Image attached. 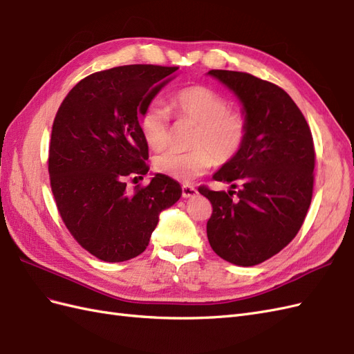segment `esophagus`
Returning a JSON list of instances; mask_svg holds the SVG:
<instances>
[{
	"label": "esophagus",
	"mask_w": 354,
	"mask_h": 354,
	"mask_svg": "<svg viewBox=\"0 0 354 354\" xmlns=\"http://www.w3.org/2000/svg\"><path fill=\"white\" fill-rule=\"evenodd\" d=\"M181 190H183V196L185 198H194L198 194V190L194 186H189V185H183Z\"/></svg>",
	"instance_id": "1"
}]
</instances>
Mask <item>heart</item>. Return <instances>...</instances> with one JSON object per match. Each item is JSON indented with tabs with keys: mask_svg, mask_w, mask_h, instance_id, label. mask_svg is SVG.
Returning <instances> with one entry per match:
<instances>
[{
	"mask_svg": "<svg viewBox=\"0 0 354 354\" xmlns=\"http://www.w3.org/2000/svg\"><path fill=\"white\" fill-rule=\"evenodd\" d=\"M169 112L180 122L196 125L192 136V151H167L155 158L153 167L160 174L178 181H192L205 174L217 162L227 164L241 152L248 136L243 113L230 109L221 94L205 85H187L171 95ZM138 128L146 145L160 151L169 140V115L162 104L152 103L138 118Z\"/></svg>",
	"mask_w": 354,
	"mask_h": 354,
	"instance_id": "b5f03b06",
	"label": "heart"
}]
</instances>
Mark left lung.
<instances>
[{"mask_svg":"<svg viewBox=\"0 0 354 354\" xmlns=\"http://www.w3.org/2000/svg\"><path fill=\"white\" fill-rule=\"evenodd\" d=\"M208 73L238 95L248 136L212 177L230 190L198 189L212 205L207 236L223 260L250 267L282 251L303 226L313 196V137L281 87L246 72Z\"/></svg>","mask_w":354,"mask_h":354,"instance_id":"8db88e82","label":"left lung"}]
</instances>
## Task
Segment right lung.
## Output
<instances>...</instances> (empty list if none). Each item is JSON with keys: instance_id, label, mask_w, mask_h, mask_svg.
<instances>
[{"instance_id": "obj_1", "label": "right lung", "mask_w": 354, "mask_h": 354, "mask_svg": "<svg viewBox=\"0 0 354 354\" xmlns=\"http://www.w3.org/2000/svg\"><path fill=\"white\" fill-rule=\"evenodd\" d=\"M177 66L127 65L88 75L68 93L53 122L48 174L65 226L84 250L127 261L149 245L159 214L180 199L165 174L128 190L147 174L149 149L138 118Z\"/></svg>"}]
</instances>
